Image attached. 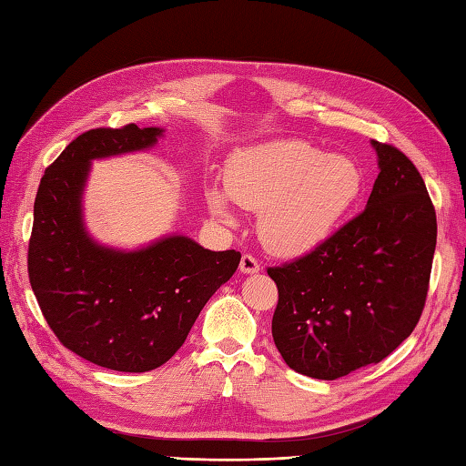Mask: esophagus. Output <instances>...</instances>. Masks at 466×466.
<instances>
[{"label":"esophagus","instance_id":"1","mask_svg":"<svg viewBox=\"0 0 466 466\" xmlns=\"http://www.w3.org/2000/svg\"><path fill=\"white\" fill-rule=\"evenodd\" d=\"M240 272L244 274H256L259 272V264L258 259L252 254H244L240 259Z\"/></svg>","mask_w":466,"mask_h":466}]
</instances>
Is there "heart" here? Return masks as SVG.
I'll return each mask as SVG.
<instances>
[{"instance_id": "obj_1", "label": "heart", "mask_w": 466, "mask_h": 466, "mask_svg": "<svg viewBox=\"0 0 466 466\" xmlns=\"http://www.w3.org/2000/svg\"><path fill=\"white\" fill-rule=\"evenodd\" d=\"M361 172L343 155H319L301 140H276L238 155L226 175L228 197L259 210L258 230L276 254L298 256L319 246L361 192ZM226 216V197L208 194Z\"/></svg>"}]
</instances>
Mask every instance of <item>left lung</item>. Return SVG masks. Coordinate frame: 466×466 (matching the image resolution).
Here are the masks:
<instances>
[{
    "mask_svg": "<svg viewBox=\"0 0 466 466\" xmlns=\"http://www.w3.org/2000/svg\"><path fill=\"white\" fill-rule=\"evenodd\" d=\"M380 175L367 208L308 254L268 268L278 286L272 335L291 370L338 380L383 361L425 308L437 214L405 153L373 140Z\"/></svg>",
    "mask_w": 466,
    "mask_h": 466,
    "instance_id": "left-lung-1",
    "label": "left lung"
}]
</instances>
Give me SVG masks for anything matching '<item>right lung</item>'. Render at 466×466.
Segmentation results:
<instances>
[{
    "instance_id": "add662e5",
    "label": "right lung",
    "mask_w": 466,
    "mask_h": 466,
    "mask_svg": "<svg viewBox=\"0 0 466 466\" xmlns=\"http://www.w3.org/2000/svg\"><path fill=\"white\" fill-rule=\"evenodd\" d=\"M160 133L131 123L79 135L46 168L34 204L27 274L43 318L69 351L113 371L143 373L167 363L242 258L187 236L116 252L83 230L89 160L148 148Z\"/></svg>"
}]
</instances>
